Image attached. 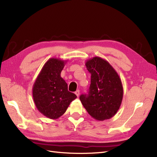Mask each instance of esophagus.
Segmentation results:
<instances>
[{
  "mask_svg": "<svg viewBox=\"0 0 157 157\" xmlns=\"http://www.w3.org/2000/svg\"><path fill=\"white\" fill-rule=\"evenodd\" d=\"M75 94L77 95V97H78L79 96V94H80V92H79V90H77V91H76L75 92Z\"/></svg>",
  "mask_w": 157,
  "mask_h": 157,
  "instance_id": "34e87169",
  "label": "esophagus"
}]
</instances>
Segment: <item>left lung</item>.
<instances>
[{"mask_svg": "<svg viewBox=\"0 0 157 157\" xmlns=\"http://www.w3.org/2000/svg\"><path fill=\"white\" fill-rule=\"evenodd\" d=\"M85 65L91 74V84L88 94L80 95V100L92 118L109 119L121 105L124 92L121 80L110 63L99 57L88 59Z\"/></svg>", "mask_w": 157, "mask_h": 157, "instance_id": "8db88e82", "label": "left lung"}]
</instances>
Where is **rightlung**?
<instances>
[{
	"instance_id": "add662e5",
	"label": "right lung",
	"mask_w": 157,
	"mask_h": 157,
	"mask_svg": "<svg viewBox=\"0 0 157 157\" xmlns=\"http://www.w3.org/2000/svg\"><path fill=\"white\" fill-rule=\"evenodd\" d=\"M67 61L50 58L38 75L33 87L35 106L40 113L50 119L63 115L77 96L68 91L67 84L61 77Z\"/></svg>"
}]
</instances>
